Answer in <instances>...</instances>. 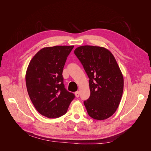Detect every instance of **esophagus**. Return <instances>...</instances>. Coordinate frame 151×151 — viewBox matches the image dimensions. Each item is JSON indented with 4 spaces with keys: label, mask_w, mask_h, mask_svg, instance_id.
Wrapping results in <instances>:
<instances>
[{
    "label": "esophagus",
    "mask_w": 151,
    "mask_h": 151,
    "mask_svg": "<svg viewBox=\"0 0 151 151\" xmlns=\"http://www.w3.org/2000/svg\"><path fill=\"white\" fill-rule=\"evenodd\" d=\"M75 95H76V96L77 98H79V95H80L79 91H76V92L75 93Z\"/></svg>",
    "instance_id": "34e87169"
}]
</instances>
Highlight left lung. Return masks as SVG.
I'll use <instances>...</instances> for the list:
<instances>
[{"instance_id": "1", "label": "left lung", "mask_w": 151, "mask_h": 151, "mask_svg": "<svg viewBox=\"0 0 151 151\" xmlns=\"http://www.w3.org/2000/svg\"><path fill=\"white\" fill-rule=\"evenodd\" d=\"M74 53L88 75L91 94L84 101L88 115L103 120L118 108L123 91V77L113 54L104 47L85 45Z\"/></svg>"}]
</instances>
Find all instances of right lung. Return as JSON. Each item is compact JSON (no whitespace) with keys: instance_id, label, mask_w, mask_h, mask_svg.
<instances>
[{"instance_id":"obj_1","label":"right lung","mask_w":151,"mask_h":151,"mask_svg":"<svg viewBox=\"0 0 151 151\" xmlns=\"http://www.w3.org/2000/svg\"><path fill=\"white\" fill-rule=\"evenodd\" d=\"M74 46L41 49L31 59L26 73L27 91L34 106L49 118L66 113L75 95L65 89L62 72Z\"/></svg>"}]
</instances>
